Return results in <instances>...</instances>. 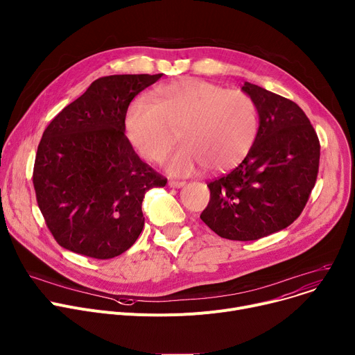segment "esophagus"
Listing matches in <instances>:
<instances>
[{"label":"esophagus","mask_w":355,"mask_h":355,"mask_svg":"<svg viewBox=\"0 0 355 355\" xmlns=\"http://www.w3.org/2000/svg\"><path fill=\"white\" fill-rule=\"evenodd\" d=\"M170 187H173V188H181V187H184L185 185V181H177V180H170Z\"/></svg>","instance_id":"obj_1"}]
</instances>
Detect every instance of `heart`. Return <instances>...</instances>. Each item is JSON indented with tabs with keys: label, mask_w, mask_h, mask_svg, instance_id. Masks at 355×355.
<instances>
[{
	"label": "heart",
	"mask_w": 355,
	"mask_h": 355,
	"mask_svg": "<svg viewBox=\"0 0 355 355\" xmlns=\"http://www.w3.org/2000/svg\"><path fill=\"white\" fill-rule=\"evenodd\" d=\"M184 146L173 155L168 170L187 175L201 167L223 173L244 159L258 131L254 100L241 89L198 78H181L158 85L150 98L131 103L125 132L138 154L161 162L177 141Z\"/></svg>",
	"instance_id": "1"
}]
</instances>
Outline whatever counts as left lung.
<instances>
[{"label":"left lung","instance_id":"obj_1","mask_svg":"<svg viewBox=\"0 0 355 355\" xmlns=\"http://www.w3.org/2000/svg\"><path fill=\"white\" fill-rule=\"evenodd\" d=\"M241 89L257 105V137L237 168L207 184L200 218L223 239L252 241L300 217L315 185L320 141L294 101L251 83Z\"/></svg>","mask_w":355,"mask_h":355}]
</instances>
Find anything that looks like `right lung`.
Returning <instances> with one entry per match:
<instances>
[{
	"label": "right lung",
	"mask_w": 355,
	"mask_h": 355,
	"mask_svg": "<svg viewBox=\"0 0 355 355\" xmlns=\"http://www.w3.org/2000/svg\"><path fill=\"white\" fill-rule=\"evenodd\" d=\"M161 76L101 77L45 128L33 184L45 224L62 248L108 259L143 231L144 196L167 178L135 154L124 134L125 115L137 94Z\"/></svg>",
	"instance_id": "add662e5"
}]
</instances>
